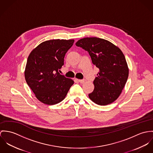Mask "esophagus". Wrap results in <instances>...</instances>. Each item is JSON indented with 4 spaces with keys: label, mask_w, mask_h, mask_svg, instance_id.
<instances>
[{
    "label": "esophagus",
    "mask_w": 153,
    "mask_h": 153,
    "mask_svg": "<svg viewBox=\"0 0 153 153\" xmlns=\"http://www.w3.org/2000/svg\"><path fill=\"white\" fill-rule=\"evenodd\" d=\"M77 80H78L79 82H80V83H83L85 82V79H76Z\"/></svg>",
    "instance_id": "esophagus-1"
}]
</instances>
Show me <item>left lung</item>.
Here are the masks:
<instances>
[{
	"label": "left lung",
	"mask_w": 153,
	"mask_h": 153,
	"mask_svg": "<svg viewBox=\"0 0 153 153\" xmlns=\"http://www.w3.org/2000/svg\"><path fill=\"white\" fill-rule=\"evenodd\" d=\"M76 45L88 52L93 64L99 69L93 82L94 89L88 94L90 100L100 105L116 100L129 73L123 52L110 42L96 37L80 39Z\"/></svg>",
	"instance_id": "8db88e82"
}]
</instances>
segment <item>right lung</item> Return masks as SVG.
<instances>
[{"instance_id": "right-lung-1", "label": "right lung", "mask_w": 153, "mask_h": 153, "mask_svg": "<svg viewBox=\"0 0 153 153\" xmlns=\"http://www.w3.org/2000/svg\"><path fill=\"white\" fill-rule=\"evenodd\" d=\"M74 40L42 42L30 52L25 70L27 84L42 102L53 105L66 97L74 81L59 73L64 58Z\"/></svg>"}]
</instances>
